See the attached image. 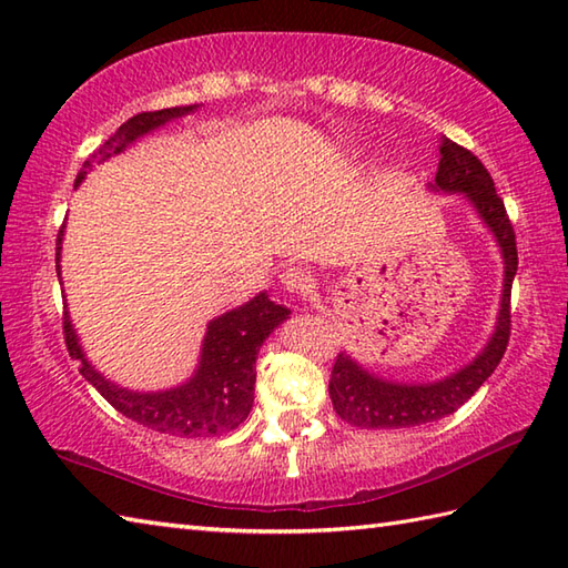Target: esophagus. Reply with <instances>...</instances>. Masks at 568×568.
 <instances>
[{
    "label": "esophagus",
    "mask_w": 568,
    "mask_h": 568,
    "mask_svg": "<svg viewBox=\"0 0 568 568\" xmlns=\"http://www.w3.org/2000/svg\"><path fill=\"white\" fill-rule=\"evenodd\" d=\"M281 281L285 291L293 295H307L312 293V287H315V277H312L303 265H287L281 275Z\"/></svg>",
    "instance_id": "esophagus-1"
}]
</instances>
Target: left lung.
<instances>
[{"label":"left lung","mask_w":568,"mask_h":568,"mask_svg":"<svg viewBox=\"0 0 568 568\" xmlns=\"http://www.w3.org/2000/svg\"><path fill=\"white\" fill-rule=\"evenodd\" d=\"M439 153V171L434 183L446 192H466L468 200L476 204L480 220L490 226L500 244L505 258V285L498 327L484 354L439 383H388L371 376L352 356H336L329 378L332 405L344 422L361 429L417 427L456 413L496 371L510 342V293L513 277L517 273V241L513 222L478 155L449 139L442 141Z\"/></svg>","instance_id":"left-lung-1"}]
</instances>
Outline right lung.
<instances>
[{
    "label": "right lung",
    "mask_w": 568,
    "mask_h": 568,
    "mask_svg": "<svg viewBox=\"0 0 568 568\" xmlns=\"http://www.w3.org/2000/svg\"><path fill=\"white\" fill-rule=\"evenodd\" d=\"M195 106H173V110L141 112L119 126L102 146L90 153L78 173V183L88 175L94 161H104L110 155L124 151L131 141L149 134L151 129L165 124L168 119L183 116ZM60 241H63V226L55 241V271L60 277ZM287 317L283 305H275L268 295L261 293L226 315L210 322L207 336L202 344V358L195 378L180 385V388L165 393H131L119 385L104 381L94 371L82 348L78 336L70 327L68 312L63 315V336L68 354L80 361V373L88 378L100 395L110 403L116 413L139 422V425L155 429L161 434H178V437H214L239 427L251 413L253 405V383H256V356L277 324Z\"/></svg>",
    "instance_id": "add662e5"
}]
</instances>
